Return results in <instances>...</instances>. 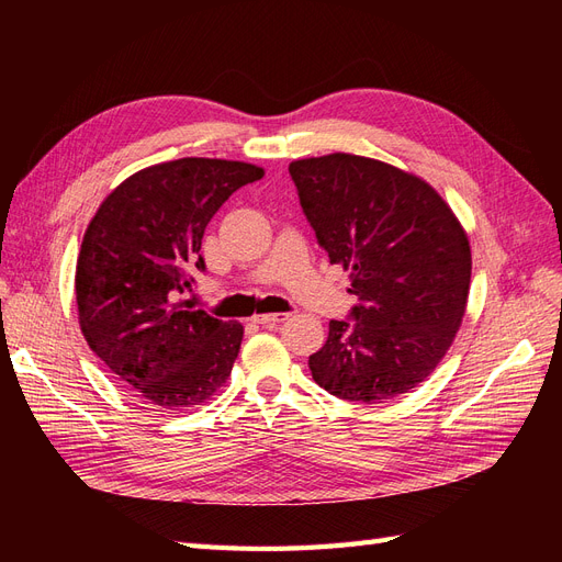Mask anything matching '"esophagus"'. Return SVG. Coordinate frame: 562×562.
Returning a JSON list of instances; mask_svg holds the SVG:
<instances>
[{
  "label": "esophagus",
  "mask_w": 562,
  "mask_h": 562,
  "mask_svg": "<svg viewBox=\"0 0 562 562\" xmlns=\"http://www.w3.org/2000/svg\"><path fill=\"white\" fill-rule=\"evenodd\" d=\"M288 318V314H281V312H277V314H258V316H252V321L255 323H262V326H279V323H283Z\"/></svg>",
  "instance_id": "1"
}]
</instances>
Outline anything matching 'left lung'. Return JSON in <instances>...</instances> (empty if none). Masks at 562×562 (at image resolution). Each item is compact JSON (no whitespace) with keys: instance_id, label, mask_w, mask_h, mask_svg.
<instances>
[{"instance_id":"1","label":"left lung","mask_w":562,"mask_h":562,"mask_svg":"<svg viewBox=\"0 0 562 562\" xmlns=\"http://www.w3.org/2000/svg\"><path fill=\"white\" fill-rule=\"evenodd\" d=\"M302 211L333 265L351 271L353 321H330L310 356L333 396L384 403L427 380L462 326L471 283L467 229L415 173L333 151L291 161Z\"/></svg>"}]
</instances>
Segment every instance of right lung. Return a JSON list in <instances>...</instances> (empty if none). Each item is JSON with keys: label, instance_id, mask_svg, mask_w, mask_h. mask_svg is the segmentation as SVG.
I'll use <instances>...</instances> for the list:
<instances>
[{"label": "right lung", "instance_id": "add662e5", "mask_svg": "<svg viewBox=\"0 0 562 562\" xmlns=\"http://www.w3.org/2000/svg\"><path fill=\"white\" fill-rule=\"evenodd\" d=\"M265 168L184 157L128 176L83 232L75 295L83 339L119 382L166 411L211 401L232 375L244 326L187 300L190 267L217 209Z\"/></svg>", "mask_w": 562, "mask_h": 562}]
</instances>
